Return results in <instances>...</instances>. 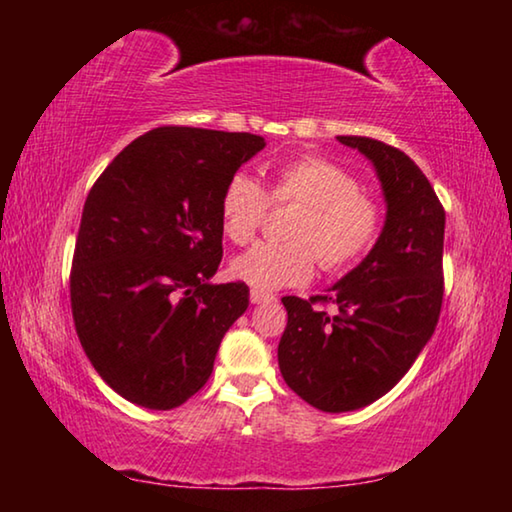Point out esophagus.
Wrapping results in <instances>:
<instances>
[{
	"label": "esophagus",
	"mask_w": 512,
	"mask_h": 512,
	"mask_svg": "<svg viewBox=\"0 0 512 512\" xmlns=\"http://www.w3.org/2000/svg\"><path fill=\"white\" fill-rule=\"evenodd\" d=\"M273 300H275V296L268 291H259V289L250 291V302H253V305H262V302H273Z\"/></svg>",
	"instance_id": "obj_1"
}]
</instances>
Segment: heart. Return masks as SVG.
Wrapping results in <instances>:
<instances>
[{
	"label": "heart",
	"mask_w": 512,
	"mask_h": 512,
	"mask_svg": "<svg viewBox=\"0 0 512 512\" xmlns=\"http://www.w3.org/2000/svg\"><path fill=\"white\" fill-rule=\"evenodd\" d=\"M275 207H298L291 216V241H259L230 266L237 280L259 291L309 282L316 264L343 273L366 257L384 230V205L361 189L359 178L323 155H300L271 173L268 189L235 173L221 194V225L232 244L244 246L264 228Z\"/></svg>",
	"instance_id": "obj_1"
}]
</instances>
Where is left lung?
Listing matches in <instances>:
<instances>
[{
  "label": "left lung",
  "instance_id": "1",
  "mask_svg": "<svg viewBox=\"0 0 512 512\" xmlns=\"http://www.w3.org/2000/svg\"><path fill=\"white\" fill-rule=\"evenodd\" d=\"M372 160L388 214L370 255L325 296H284L277 361L287 386L327 413L361 409L400 381L438 325L445 296V207L409 155L339 135ZM336 304L329 315L322 307Z\"/></svg>",
  "mask_w": 512,
  "mask_h": 512
}]
</instances>
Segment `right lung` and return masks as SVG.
I'll return each instance as SVG.
<instances>
[{"label": "right lung", "instance_id": "obj_1", "mask_svg": "<svg viewBox=\"0 0 512 512\" xmlns=\"http://www.w3.org/2000/svg\"><path fill=\"white\" fill-rule=\"evenodd\" d=\"M264 137L160 126L103 169L83 205L69 298L94 370L128 402L176 409L210 379L246 282L210 284L221 194Z\"/></svg>", "mask_w": 512, "mask_h": 512}]
</instances>
